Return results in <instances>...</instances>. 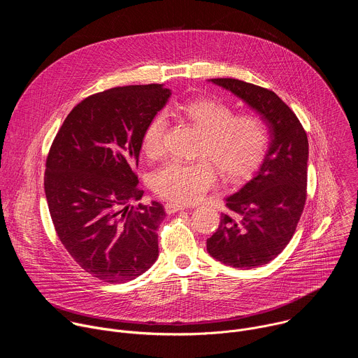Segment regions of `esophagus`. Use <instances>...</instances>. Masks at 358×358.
Masks as SVG:
<instances>
[{
	"label": "esophagus",
	"mask_w": 358,
	"mask_h": 358,
	"mask_svg": "<svg viewBox=\"0 0 358 358\" xmlns=\"http://www.w3.org/2000/svg\"><path fill=\"white\" fill-rule=\"evenodd\" d=\"M164 208H166V213H167V214H176V213H178V211L185 210L187 207H185V206H182V203H177V202H167L166 206H164Z\"/></svg>",
	"instance_id": "1"
}]
</instances>
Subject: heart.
<instances>
[{
  "instance_id": "obj_1",
  "label": "heart",
  "mask_w": 358,
  "mask_h": 358,
  "mask_svg": "<svg viewBox=\"0 0 358 358\" xmlns=\"http://www.w3.org/2000/svg\"><path fill=\"white\" fill-rule=\"evenodd\" d=\"M199 131L191 163L170 162L150 177V187L163 199L187 203L198 199L217 181L238 182L257 171L271 145L268 124L257 115H235L225 101L211 97L187 100L170 110ZM166 117H152L143 130L141 150L148 159L163 152Z\"/></svg>"
}]
</instances>
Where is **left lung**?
<instances>
[{"instance_id":"left-lung-1","label":"left lung","mask_w":358,"mask_h":358,"mask_svg":"<svg viewBox=\"0 0 358 358\" xmlns=\"http://www.w3.org/2000/svg\"><path fill=\"white\" fill-rule=\"evenodd\" d=\"M210 82L232 92L268 124L271 145L259 170L238 192L227 196L234 213L221 215L207 239L217 261L242 269L269 264L290 242L306 202L309 141L293 110L272 90L239 79Z\"/></svg>"}]
</instances>
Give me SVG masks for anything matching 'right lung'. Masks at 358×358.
I'll return each instance as SVG.
<instances>
[{
	"instance_id": "obj_1",
	"label": "right lung",
	"mask_w": 358,
	"mask_h": 358,
	"mask_svg": "<svg viewBox=\"0 0 358 358\" xmlns=\"http://www.w3.org/2000/svg\"><path fill=\"white\" fill-rule=\"evenodd\" d=\"M170 96L156 83L94 93L72 109L48 152L43 184L55 231L101 282H129L159 258L164 207L136 203L144 191L134 169L143 130Z\"/></svg>"
}]
</instances>
